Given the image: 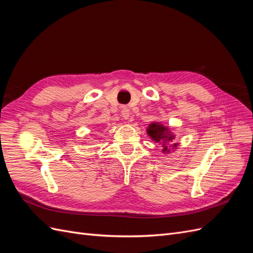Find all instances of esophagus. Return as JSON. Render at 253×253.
<instances>
[{"mask_svg": "<svg viewBox=\"0 0 253 253\" xmlns=\"http://www.w3.org/2000/svg\"><path fill=\"white\" fill-rule=\"evenodd\" d=\"M121 116L125 119H128L129 117V110L127 108H124L121 110Z\"/></svg>", "mask_w": 253, "mask_h": 253, "instance_id": "obj_1", "label": "esophagus"}]
</instances>
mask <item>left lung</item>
Masks as SVG:
<instances>
[{"mask_svg": "<svg viewBox=\"0 0 253 253\" xmlns=\"http://www.w3.org/2000/svg\"><path fill=\"white\" fill-rule=\"evenodd\" d=\"M148 134L153 140H155V142L162 143V145L164 147L163 151L165 153L170 152L168 145H169V143L173 140L174 136L171 134L169 128L167 126H164L163 125L152 124L148 128Z\"/></svg>", "mask_w": 253, "mask_h": 253, "instance_id": "8db88e82", "label": "left lung"}]
</instances>
